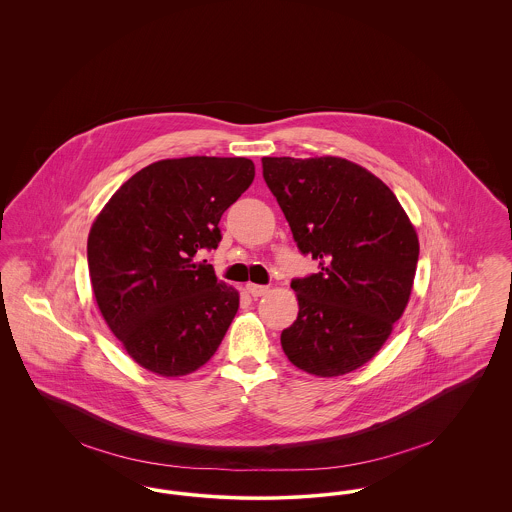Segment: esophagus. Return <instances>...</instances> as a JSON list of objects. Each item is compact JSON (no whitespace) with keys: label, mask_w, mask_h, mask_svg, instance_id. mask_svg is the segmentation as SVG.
Masks as SVG:
<instances>
[{"label":"esophagus","mask_w":512,"mask_h":512,"mask_svg":"<svg viewBox=\"0 0 512 512\" xmlns=\"http://www.w3.org/2000/svg\"><path fill=\"white\" fill-rule=\"evenodd\" d=\"M245 290H247V293H249L251 297H261V295L268 293V286H259V284H247V286H245Z\"/></svg>","instance_id":"34e87169"}]
</instances>
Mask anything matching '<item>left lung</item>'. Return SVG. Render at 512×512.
Here are the masks:
<instances>
[{
	"instance_id": "obj_1",
	"label": "left lung",
	"mask_w": 512,
	"mask_h": 512,
	"mask_svg": "<svg viewBox=\"0 0 512 512\" xmlns=\"http://www.w3.org/2000/svg\"><path fill=\"white\" fill-rule=\"evenodd\" d=\"M263 178L317 274L293 278L299 313L280 336L293 365L332 378L368 363L413 290L414 226L390 188L341 157H263Z\"/></svg>"
}]
</instances>
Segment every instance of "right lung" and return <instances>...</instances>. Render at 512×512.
Listing matches in <instances>:
<instances>
[{"instance_id":"1","label":"right lung","mask_w":512,"mask_h":512,"mask_svg":"<svg viewBox=\"0 0 512 512\" xmlns=\"http://www.w3.org/2000/svg\"><path fill=\"white\" fill-rule=\"evenodd\" d=\"M255 178L245 157H182L147 165L103 207L88 236L99 311L126 353L159 376H184L219 349L240 293L201 249H217L222 213Z\"/></svg>"}]
</instances>
